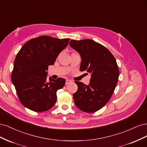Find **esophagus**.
<instances>
[{"mask_svg":"<svg viewBox=\"0 0 147 147\" xmlns=\"http://www.w3.org/2000/svg\"><path fill=\"white\" fill-rule=\"evenodd\" d=\"M71 82H72V81L70 80H69V79H67L66 81H65V84H68Z\"/></svg>","mask_w":147,"mask_h":147,"instance_id":"1","label":"esophagus"}]
</instances>
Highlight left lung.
I'll return each mask as SVG.
<instances>
[{
	"instance_id": "8db88e82",
	"label": "left lung",
	"mask_w": 147,
	"mask_h": 147,
	"mask_svg": "<svg viewBox=\"0 0 147 147\" xmlns=\"http://www.w3.org/2000/svg\"><path fill=\"white\" fill-rule=\"evenodd\" d=\"M69 45L81 56L80 70L91 74L88 85L75 82L78 86L73 95L75 104L83 112H95L109 102L117 84L116 59L107 48L90 39L71 40Z\"/></svg>"
}]
</instances>
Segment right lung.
I'll use <instances>...</instances> for the list:
<instances>
[{
  "instance_id": "obj_1",
  "label": "right lung",
  "mask_w": 147,
  "mask_h": 147,
  "mask_svg": "<svg viewBox=\"0 0 147 147\" xmlns=\"http://www.w3.org/2000/svg\"><path fill=\"white\" fill-rule=\"evenodd\" d=\"M70 38L46 35L30 39L22 47L14 61L11 81L20 101L36 112H45L55 105L56 92L64 86V78L47 80L48 66L53 65Z\"/></svg>"
}]
</instances>
